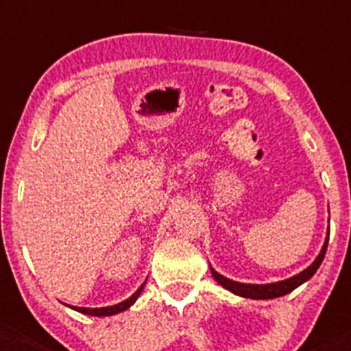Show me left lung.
<instances>
[{"mask_svg":"<svg viewBox=\"0 0 351 351\" xmlns=\"http://www.w3.org/2000/svg\"><path fill=\"white\" fill-rule=\"evenodd\" d=\"M327 241H329V237H327ZM327 241H326V244H324L320 254L317 256V260L313 261V263L310 265L306 270H303L301 274L294 275V277H291V279H287V280H280V282H274V284H241V282H234V280L227 279V277L220 275L218 271L213 270V268H211V274H213V277H215V279L225 287V289L232 291V293L239 294V296L253 298V300H271V298H280V296H284V294H289L291 291H294L298 286H301L303 282H306V280H308L310 277L315 274L317 268H319L320 263H322L324 256H326Z\"/></svg>","mask_w":351,"mask_h":351,"instance_id":"obj_1","label":"left lung"}]
</instances>
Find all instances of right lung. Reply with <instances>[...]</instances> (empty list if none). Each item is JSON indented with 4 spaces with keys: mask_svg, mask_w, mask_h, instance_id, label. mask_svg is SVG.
Masks as SVG:
<instances>
[{
    "mask_svg": "<svg viewBox=\"0 0 351 351\" xmlns=\"http://www.w3.org/2000/svg\"><path fill=\"white\" fill-rule=\"evenodd\" d=\"M143 286L145 284H142V286L138 287V291H136L133 296H130L128 300H124L123 303H117L114 304V306H106V308H80V306H74V310H77V312L84 313V315H93V317H109V315H116V313L119 312H124L126 308H130L131 304L135 303L136 298L140 296V293L143 291Z\"/></svg>",
    "mask_w": 351,
    "mask_h": 351,
    "instance_id": "1",
    "label": "right lung"
}]
</instances>
